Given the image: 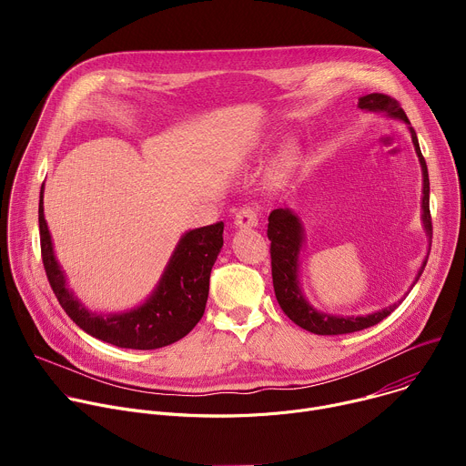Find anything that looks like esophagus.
Here are the masks:
<instances>
[{"instance_id": "34e87169", "label": "esophagus", "mask_w": 466, "mask_h": 466, "mask_svg": "<svg viewBox=\"0 0 466 466\" xmlns=\"http://www.w3.org/2000/svg\"><path fill=\"white\" fill-rule=\"evenodd\" d=\"M238 228H252L258 227V210L254 207H245L236 214L234 219Z\"/></svg>"}]
</instances>
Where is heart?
I'll use <instances>...</instances> for the list:
<instances>
[{"label":"heart","mask_w":466,"mask_h":466,"mask_svg":"<svg viewBox=\"0 0 466 466\" xmlns=\"http://www.w3.org/2000/svg\"><path fill=\"white\" fill-rule=\"evenodd\" d=\"M293 158H295L293 149H291V147H286V149L279 155V158H277V162H275V173H277V175L284 173V171L291 166Z\"/></svg>","instance_id":"heart-1"}]
</instances>
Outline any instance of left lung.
I'll list each match as a JSON object with an SVG mask.
<instances>
[{"label": "left lung", "mask_w": 466, "mask_h": 466, "mask_svg": "<svg viewBox=\"0 0 466 466\" xmlns=\"http://www.w3.org/2000/svg\"><path fill=\"white\" fill-rule=\"evenodd\" d=\"M358 108L369 110V112H383L389 117L402 119L404 123L410 125L411 132V140L422 167V223L424 230L430 238V248H431V214H430V178H428V166L426 160L420 153V146L417 140V132L411 127L406 112L402 110L400 103L396 99L385 96V94H367L358 99ZM268 238L271 241V271H273V286H275V295L277 300L282 308V311L300 328L311 331V334L317 336H339V334H352V331H360L365 328H370L383 320L387 315H390L398 304L394 302L380 311L369 313V315H329L315 309L306 297L302 295L300 282H299V256L302 250L304 243V228L299 219V216L289 210V208H277L269 216V225H268ZM426 259L422 261L419 275L413 284L420 279L424 268H426Z\"/></svg>", "instance_id": "1"}]
</instances>
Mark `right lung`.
<instances>
[{
    "mask_svg": "<svg viewBox=\"0 0 466 466\" xmlns=\"http://www.w3.org/2000/svg\"><path fill=\"white\" fill-rule=\"evenodd\" d=\"M38 227L49 286L62 309L92 338L119 349L155 350L182 339L201 320L208 300L210 273L223 247L225 225L221 221L186 232L175 247L151 297L135 309L108 315L86 309L66 286V277L55 258L51 234L44 219V184L40 187Z\"/></svg>",
    "mask_w": 466,
    "mask_h": 466,
    "instance_id": "add662e5",
    "label": "right lung"
}]
</instances>
